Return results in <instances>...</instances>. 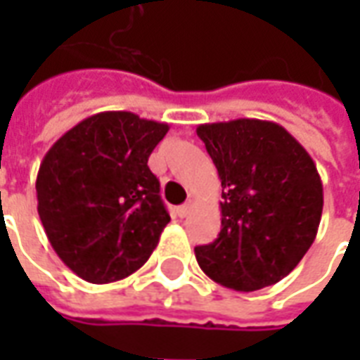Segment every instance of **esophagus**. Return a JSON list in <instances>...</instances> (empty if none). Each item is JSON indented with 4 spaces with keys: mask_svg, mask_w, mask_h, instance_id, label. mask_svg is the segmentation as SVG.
<instances>
[{
    "mask_svg": "<svg viewBox=\"0 0 360 360\" xmlns=\"http://www.w3.org/2000/svg\"><path fill=\"white\" fill-rule=\"evenodd\" d=\"M188 212H191V204H183V206L177 208V216H179V218H187Z\"/></svg>",
    "mask_w": 360,
    "mask_h": 360,
    "instance_id": "obj_1",
    "label": "esophagus"
}]
</instances>
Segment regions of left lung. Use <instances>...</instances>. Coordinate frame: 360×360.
<instances>
[{"instance_id": "1", "label": "left lung", "mask_w": 360, "mask_h": 360, "mask_svg": "<svg viewBox=\"0 0 360 360\" xmlns=\"http://www.w3.org/2000/svg\"><path fill=\"white\" fill-rule=\"evenodd\" d=\"M196 134L221 181V231L195 247L198 266L235 291L278 283L316 239L324 193L312 158L271 121L206 123Z\"/></svg>"}]
</instances>
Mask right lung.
<instances>
[{"label": "right lung", "instance_id": "add662e5", "mask_svg": "<svg viewBox=\"0 0 360 360\" xmlns=\"http://www.w3.org/2000/svg\"><path fill=\"white\" fill-rule=\"evenodd\" d=\"M167 131L131 111H102L44 156L38 216L58 257L84 281H119L156 249L169 214L148 158Z\"/></svg>", "mask_w": 360, "mask_h": 360}]
</instances>
